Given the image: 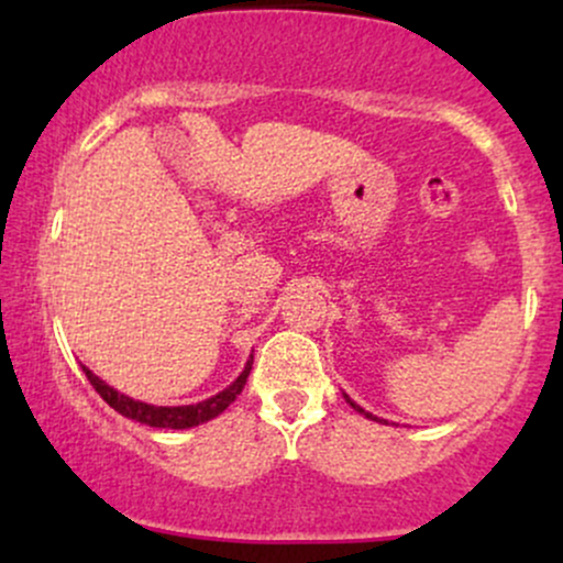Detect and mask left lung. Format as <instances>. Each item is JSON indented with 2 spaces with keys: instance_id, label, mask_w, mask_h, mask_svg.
Masks as SVG:
<instances>
[{
  "instance_id": "left-lung-1",
  "label": "left lung",
  "mask_w": 563,
  "mask_h": 563,
  "mask_svg": "<svg viewBox=\"0 0 563 563\" xmlns=\"http://www.w3.org/2000/svg\"><path fill=\"white\" fill-rule=\"evenodd\" d=\"M346 402H349V405H352V407H354V410H357V412H363V416H365V418H371V421H378V418H376V416H373V412H365V410H363V407H360V405H354V402H352V399H349V397H346Z\"/></svg>"
}]
</instances>
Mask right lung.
Wrapping results in <instances>:
<instances>
[{
	"label": "right lung",
	"instance_id": "right-lung-1",
	"mask_svg": "<svg viewBox=\"0 0 563 563\" xmlns=\"http://www.w3.org/2000/svg\"><path fill=\"white\" fill-rule=\"evenodd\" d=\"M251 365H254V357H249V363H245L241 376L232 380L224 391H219V394H214V397L203 399V402H198V405H179V407H156V405L140 402V399H132V397H126V394L115 391L113 386L106 384V380L97 378L89 367H84V365L81 367H84V373H87L89 384L95 386V391L100 394V397L106 399V402L111 405L115 412H121L124 418H132V421L147 423V426H156V429H192V426L217 418L219 412H224L232 402H235L238 394L243 391L245 378H249Z\"/></svg>",
	"mask_w": 563,
	"mask_h": 563
}]
</instances>
